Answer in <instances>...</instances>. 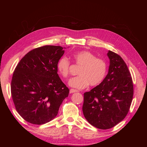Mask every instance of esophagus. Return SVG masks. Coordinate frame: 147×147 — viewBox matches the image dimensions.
Masks as SVG:
<instances>
[{"label":"esophagus","instance_id":"1","mask_svg":"<svg viewBox=\"0 0 147 147\" xmlns=\"http://www.w3.org/2000/svg\"><path fill=\"white\" fill-rule=\"evenodd\" d=\"M78 92V91L76 90H74V89H70V93H71V94L74 92Z\"/></svg>","mask_w":147,"mask_h":147}]
</instances>
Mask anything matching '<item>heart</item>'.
<instances>
[{
    "label": "heart",
    "instance_id": "heart-1",
    "mask_svg": "<svg viewBox=\"0 0 147 147\" xmlns=\"http://www.w3.org/2000/svg\"><path fill=\"white\" fill-rule=\"evenodd\" d=\"M75 64L81 68L78 71L79 76L72 78L69 82L70 86L77 89H83L91 86L99 85L104 80L107 70L106 61L92 53L83 50L73 54ZM70 61L65 57L58 61L57 69L59 74L65 78H68L70 74Z\"/></svg>",
    "mask_w": 147,
    "mask_h": 147
}]
</instances>
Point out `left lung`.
Instances as JSON below:
<instances>
[{
  "instance_id": "8db88e82",
  "label": "left lung",
  "mask_w": 147,
  "mask_h": 147,
  "mask_svg": "<svg viewBox=\"0 0 147 147\" xmlns=\"http://www.w3.org/2000/svg\"><path fill=\"white\" fill-rule=\"evenodd\" d=\"M108 74L98 86L84 93L83 113L91 125L108 129L121 122L129 110L134 94L132 79L122 57L112 51Z\"/></svg>"
}]
</instances>
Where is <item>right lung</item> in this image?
<instances>
[{"instance_id":"1","label":"right lung","mask_w":147,"mask_h":147,"mask_svg":"<svg viewBox=\"0 0 147 147\" xmlns=\"http://www.w3.org/2000/svg\"><path fill=\"white\" fill-rule=\"evenodd\" d=\"M60 46L45 45L28 53L16 65L11 94L16 111L30 123L40 125L54 119L69 90L57 74L64 55Z\"/></svg>"}]
</instances>
